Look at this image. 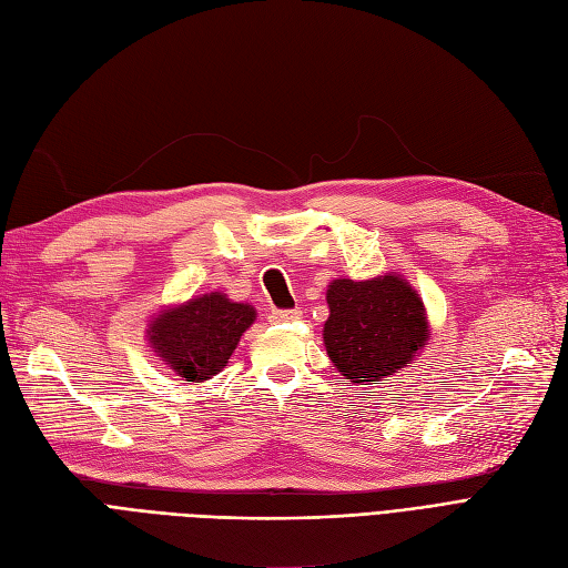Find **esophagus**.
Masks as SVG:
<instances>
[{
  "label": "esophagus",
  "instance_id": "obj_1",
  "mask_svg": "<svg viewBox=\"0 0 568 568\" xmlns=\"http://www.w3.org/2000/svg\"><path fill=\"white\" fill-rule=\"evenodd\" d=\"M301 317V311H272L267 315L270 322H294Z\"/></svg>",
  "mask_w": 568,
  "mask_h": 568
}]
</instances>
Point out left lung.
Here are the masks:
<instances>
[{
  "mask_svg": "<svg viewBox=\"0 0 568 568\" xmlns=\"http://www.w3.org/2000/svg\"><path fill=\"white\" fill-rule=\"evenodd\" d=\"M329 320L324 346L336 369L353 384L379 382L407 367L426 336L424 305L405 280H334L326 291Z\"/></svg>",
  "mask_w": 568,
  "mask_h": 568,
  "instance_id": "left-lung-1",
  "label": "left lung"
}]
</instances>
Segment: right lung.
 I'll return each instance as SVG.
<instances>
[{
	"instance_id": "1",
	"label": "right lung",
	"mask_w": 568,
	"mask_h": 568,
	"mask_svg": "<svg viewBox=\"0 0 568 568\" xmlns=\"http://www.w3.org/2000/svg\"><path fill=\"white\" fill-rule=\"evenodd\" d=\"M253 320L251 305L209 294L159 315L149 336L165 365L184 382H205L227 365Z\"/></svg>"
}]
</instances>
